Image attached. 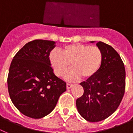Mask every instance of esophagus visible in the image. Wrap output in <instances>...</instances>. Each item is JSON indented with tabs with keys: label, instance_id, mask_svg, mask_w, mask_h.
<instances>
[{
	"label": "esophagus",
	"instance_id": "esophagus-1",
	"mask_svg": "<svg viewBox=\"0 0 133 133\" xmlns=\"http://www.w3.org/2000/svg\"><path fill=\"white\" fill-rule=\"evenodd\" d=\"M72 87H73L72 84H70V83H67V84H66V87H67V89H70V88H71Z\"/></svg>",
	"mask_w": 133,
	"mask_h": 133
}]
</instances>
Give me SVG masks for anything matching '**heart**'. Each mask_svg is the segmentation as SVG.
I'll return each instance as SVG.
<instances>
[{"instance_id":"heart-1","label":"heart","mask_w":133,"mask_h":133,"mask_svg":"<svg viewBox=\"0 0 133 133\" xmlns=\"http://www.w3.org/2000/svg\"><path fill=\"white\" fill-rule=\"evenodd\" d=\"M103 60V53L99 48L82 44H69L62 48V52L53 50L49 55L50 65L58 77H62L71 64L72 69L64 75L69 81L81 77L83 79L94 77L101 68Z\"/></svg>"}]
</instances>
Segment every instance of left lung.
I'll list each match as a JSON object with an SVG mask.
<instances>
[{
  "instance_id": "8db88e82",
  "label": "left lung",
  "mask_w": 133,
  "mask_h": 133,
  "mask_svg": "<svg viewBox=\"0 0 133 133\" xmlns=\"http://www.w3.org/2000/svg\"><path fill=\"white\" fill-rule=\"evenodd\" d=\"M96 45L103 56L102 65L94 77L80 83L84 92L76 100L79 113L89 122L101 121L113 114L125 90V69L119 54L102 42Z\"/></svg>"
}]
</instances>
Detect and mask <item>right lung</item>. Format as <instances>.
Wrapping results in <instances>:
<instances>
[{
  "label": "right lung",
  "instance_id": "obj_1",
  "mask_svg": "<svg viewBox=\"0 0 133 133\" xmlns=\"http://www.w3.org/2000/svg\"><path fill=\"white\" fill-rule=\"evenodd\" d=\"M56 42L35 40L14 56L8 72V89L20 113L34 119L50 114L66 91V83L54 74L49 62Z\"/></svg>",
  "mask_w": 133,
  "mask_h": 133
}]
</instances>
